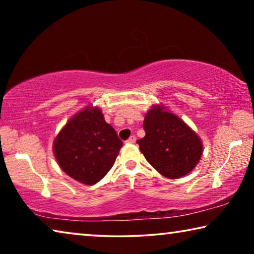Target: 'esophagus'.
I'll return each instance as SVG.
<instances>
[{
  "label": "esophagus",
  "mask_w": 254,
  "mask_h": 254,
  "mask_svg": "<svg viewBox=\"0 0 254 254\" xmlns=\"http://www.w3.org/2000/svg\"><path fill=\"white\" fill-rule=\"evenodd\" d=\"M135 140H136L135 135H131V136L127 139V142H128V143H134Z\"/></svg>",
  "instance_id": "1"
}]
</instances>
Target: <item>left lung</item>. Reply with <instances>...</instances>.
Returning <instances> with one entry per match:
<instances>
[{
    "label": "left lung",
    "instance_id": "obj_1",
    "mask_svg": "<svg viewBox=\"0 0 254 254\" xmlns=\"http://www.w3.org/2000/svg\"><path fill=\"white\" fill-rule=\"evenodd\" d=\"M143 128L145 135L136 142L147 161L165 177H184L200 160L203 143L199 136L165 106H152L145 114Z\"/></svg>",
    "mask_w": 254,
    "mask_h": 254
}]
</instances>
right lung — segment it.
Returning a JSON list of instances; mask_svg holds the SVG:
<instances>
[{"instance_id":"right-lung-1","label":"right lung","mask_w":254,"mask_h":254,"mask_svg":"<svg viewBox=\"0 0 254 254\" xmlns=\"http://www.w3.org/2000/svg\"><path fill=\"white\" fill-rule=\"evenodd\" d=\"M122 141L102 111L89 105L74 115L54 141V153L65 173L85 185L100 182L113 167Z\"/></svg>"}]
</instances>
